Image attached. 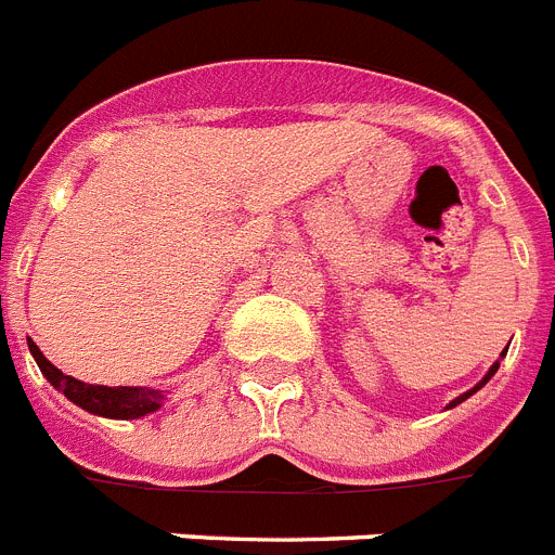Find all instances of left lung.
Returning a JSON list of instances; mask_svg holds the SVG:
<instances>
[{"label":"left lung","instance_id":"left-lung-1","mask_svg":"<svg viewBox=\"0 0 555 555\" xmlns=\"http://www.w3.org/2000/svg\"><path fill=\"white\" fill-rule=\"evenodd\" d=\"M505 353H508V348H505V350H503V353H500V359H503V357H505ZM500 359H496V362H494V364H491V367H489V373H486V376H482V378H480V382H477V385H475V387H472V390L461 392V396H457V399H452V401H449V406H447V410H452V406H457V404H461V401H466V399H468V396H475V392H477V390H480V387H482V385H486V382H489V378H491V376H494V373H496V367H500Z\"/></svg>","mask_w":555,"mask_h":555}]
</instances>
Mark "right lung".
<instances>
[{
	"label": "right lung",
	"mask_w": 555,
	"mask_h": 555,
	"mask_svg": "<svg viewBox=\"0 0 555 555\" xmlns=\"http://www.w3.org/2000/svg\"><path fill=\"white\" fill-rule=\"evenodd\" d=\"M27 348H30L33 359L39 364V371L44 373V378L59 392H64L66 399L73 401L75 406L87 410L92 415H103V418H117V421H131L142 418V415L156 413L163 406L168 390H159V387H106V385H87L75 376H66L61 373L50 359L39 350V345L27 339Z\"/></svg>",
	"instance_id": "add662e5"
}]
</instances>
